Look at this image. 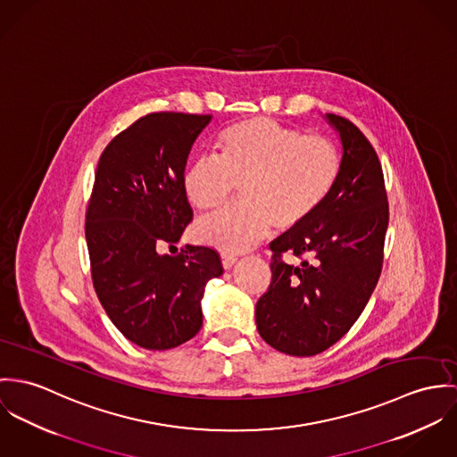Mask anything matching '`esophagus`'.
Masks as SVG:
<instances>
[{
	"label": "esophagus",
	"instance_id": "obj_1",
	"mask_svg": "<svg viewBox=\"0 0 457 457\" xmlns=\"http://www.w3.org/2000/svg\"><path fill=\"white\" fill-rule=\"evenodd\" d=\"M222 266H224V270H231L235 264H237V257L235 255H229V253H222Z\"/></svg>",
	"mask_w": 457,
	"mask_h": 457
}]
</instances>
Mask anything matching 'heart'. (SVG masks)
Listing matches in <instances>:
<instances>
[{
  "mask_svg": "<svg viewBox=\"0 0 457 457\" xmlns=\"http://www.w3.org/2000/svg\"><path fill=\"white\" fill-rule=\"evenodd\" d=\"M217 159L200 157L182 175L187 202L210 212L228 204L240 186L244 204L202 220L196 240L222 253L253 249L270 229L306 222L333 193L342 155L333 142L255 117L228 128Z\"/></svg>",
  "mask_w": 457,
  "mask_h": 457,
  "instance_id": "b5f03b06",
  "label": "heart"
}]
</instances>
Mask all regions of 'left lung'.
I'll use <instances>...</instances> for the list:
<instances>
[{
  "label": "left lung",
  "mask_w": 457,
  "mask_h": 457,
  "mask_svg": "<svg viewBox=\"0 0 457 457\" xmlns=\"http://www.w3.org/2000/svg\"><path fill=\"white\" fill-rule=\"evenodd\" d=\"M324 119L342 144L340 179L302 226L270 244L271 284L255 304L261 338L289 355H315L337 344L368 303L382 270L389 224L384 175L377 153L354 124ZM282 253L303 257L287 265Z\"/></svg>",
  "instance_id": "8db88e82"
}]
</instances>
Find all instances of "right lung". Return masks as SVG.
Returning <instances> with one entry per match:
<instances>
[{
  "label": "right lung",
  "mask_w": 457,
  "mask_h": 457,
  "mask_svg": "<svg viewBox=\"0 0 457 457\" xmlns=\"http://www.w3.org/2000/svg\"><path fill=\"white\" fill-rule=\"evenodd\" d=\"M212 115L149 113L103 151L86 213L96 295L135 345L168 351L204 324V287L222 275L219 253L177 244L193 219L182 189L187 157Z\"/></svg>",
  "instance_id": "obj_1"
}]
</instances>
